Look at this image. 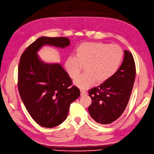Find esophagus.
I'll list each match as a JSON object with an SVG mask.
<instances>
[{
    "mask_svg": "<svg viewBox=\"0 0 154 154\" xmlns=\"http://www.w3.org/2000/svg\"><path fill=\"white\" fill-rule=\"evenodd\" d=\"M80 92H81V95H86V91H85V90H82L80 91Z\"/></svg>",
    "mask_w": 154,
    "mask_h": 154,
    "instance_id": "esophagus-1",
    "label": "esophagus"
}]
</instances>
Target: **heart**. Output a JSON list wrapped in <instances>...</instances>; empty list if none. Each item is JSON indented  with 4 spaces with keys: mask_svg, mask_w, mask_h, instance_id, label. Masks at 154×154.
Masks as SVG:
<instances>
[{
    "mask_svg": "<svg viewBox=\"0 0 154 154\" xmlns=\"http://www.w3.org/2000/svg\"><path fill=\"white\" fill-rule=\"evenodd\" d=\"M123 57L120 47L103 42H84L78 46L75 55H69L64 68L71 78H75L84 66L86 72L74 80L81 89H87L95 82L109 80L118 71Z\"/></svg>",
    "mask_w": 154,
    "mask_h": 154,
    "instance_id": "heart-1",
    "label": "heart"
}]
</instances>
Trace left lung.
<instances>
[{
  "mask_svg": "<svg viewBox=\"0 0 154 154\" xmlns=\"http://www.w3.org/2000/svg\"><path fill=\"white\" fill-rule=\"evenodd\" d=\"M124 59L118 71L111 79L89 91L92 100L88 111L97 123L111 124L124 112L132 93L136 76L134 58L124 51Z\"/></svg>",
  "mask_w": 154,
  "mask_h": 154,
  "instance_id": "left-lung-1",
  "label": "left lung"
}]
</instances>
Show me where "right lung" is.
Here are the masks:
<instances>
[{
	"label": "right lung",
	"instance_id": "add662e5",
	"mask_svg": "<svg viewBox=\"0 0 154 154\" xmlns=\"http://www.w3.org/2000/svg\"><path fill=\"white\" fill-rule=\"evenodd\" d=\"M67 37H41L29 45L20 57L18 66L20 95L31 117L45 128L60 125L67 117L70 105L80 96V90L59 63H47L37 52L48 45L64 49Z\"/></svg>",
	"mask_w": 154,
	"mask_h": 154
}]
</instances>
